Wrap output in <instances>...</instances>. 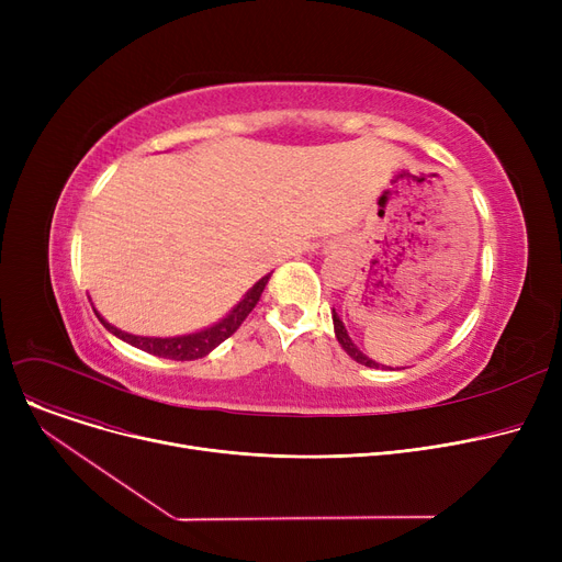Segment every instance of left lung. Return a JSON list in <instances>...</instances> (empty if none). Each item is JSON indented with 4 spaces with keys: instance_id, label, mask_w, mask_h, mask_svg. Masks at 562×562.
<instances>
[{
    "instance_id": "1",
    "label": "left lung",
    "mask_w": 562,
    "mask_h": 562,
    "mask_svg": "<svg viewBox=\"0 0 562 562\" xmlns=\"http://www.w3.org/2000/svg\"><path fill=\"white\" fill-rule=\"evenodd\" d=\"M333 323H335V335H337V341L341 344V348L348 352V356L356 360V362H360V364H364V367H371V369H378V367H382V364H378V362H373V360H369L364 352L352 344V339L348 337V333H346V326L341 323V318L337 316V312L333 310Z\"/></svg>"
}]
</instances>
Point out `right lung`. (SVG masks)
I'll list each match as a JSON object with an SVG mask.
<instances>
[{"instance_id":"add662e5","label":"right lung","mask_w":562,"mask_h":562,"mask_svg":"<svg viewBox=\"0 0 562 562\" xmlns=\"http://www.w3.org/2000/svg\"><path fill=\"white\" fill-rule=\"evenodd\" d=\"M269 276H263L259 282L252 284V289H248L246 296L236 303L229 314L225 318H221L218 323H214L212 328H204L200 333H193V335H182V337H138V335H130V333H123L113 328L109 321H104L98 312V318L102 326L113 333L117 339H123L145 352H150V356H157V358H166V360H198V358H204L206 352H212L218 344H223L227 337H232L236 330H239L241 323L246 321V316L255 310V305L259 303V296L263 286L269 284Z\"/></svg>"}]
</instances>
